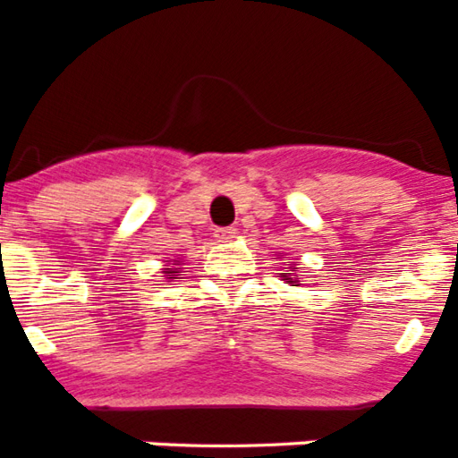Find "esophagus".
I'll use <instances>...</instances> for the list:
<instances>
[{
    "label": "esophagus",
    "instance_id": "34e87169",
    "mask_svg": "<svg viewBox=\"0 0 458 458\" xmlns=\"http://www.w3.org/2000/svg\"><path fill=\"white\" fill-rule=\"evenodd\" d=\"M217 242H232L236 238V229L233 226H226V229H216Z\"/></svg>",
    "mask_w": 458,
    "mask_h": 458
}]
</instances>
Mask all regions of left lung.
Returning a JSON list of instances; mask_svg holds the SVG:
<instances>
[{"instance_id":"left-lung-1","label":"left lung","mask_w":458,"mask_h":458,"mask_svg":"<svg viewBox=\"0 0 458 458\" xmlns=\"http://www.w3.org/2000/svg\"><path fill=\"white\" fill-rule=\"evenodd\" d=\"M277 259L282 261V266H284V270H282V273H277V277H282V282L289 286H301V275L295 273V266H298V261H295V259H286L284 254H277Z\"/></svg>"}]
</instances>
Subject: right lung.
<instances>
[{"label":"right lung","instance_id":"obj_1","mask_svg":"<svg viewBox=\"0 0 458 458\" xmlns=\"http://www.w3.org/2000/svg\"><path fill=\"white\" fill-rule=\"evenodd\" d=\"M179 266H181V259H172V264H169V261H167V264H165V268H163V277L167 279V282H174V279H179V277H176V275L181 273Z\"/></svg>","mask_w":458,"mask_h":458}]
</instances>
